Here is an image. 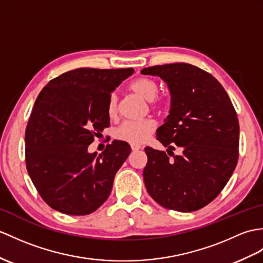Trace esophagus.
Segmentation results:
<instances>
[{
  "mask_svg": "<svg viewBox=\"0 0 263 263\" xmlns=\"http://www.w3.org/2000/svg\"><path fill=\"white\" fill-rule=\"evenodd\" d=\"M131 149H132V151H137L139 149H141V145H140V144H131Z\"/></svg>",
  "mask_w": 263,
  "mask_h": 263,
  "instance_id": "obj_1",
  "label": "esophagus"
}]
</instances>
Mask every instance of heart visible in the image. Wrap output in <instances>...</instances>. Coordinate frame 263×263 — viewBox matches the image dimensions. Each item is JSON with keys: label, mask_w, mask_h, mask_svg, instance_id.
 <instances>
[{"label": "heart", "mask_w": 263, "mask_h": 263, "mask_svg": "<svg viewBox=\"0 0 263 263\" xmlns=\"http://www.w3.org/2000/svg\"><path fill=\"white\" fill-rule=\"evenodd\" d=\"M129 88L140 99L151 102L156 106H160L162 104L160 100L155 99L158 94V84L155 79L150 77H138L130 83ZM106 111L109 119L117 118L118 99L114 94L109 96ZM155 130L156 122L149 119L142 121H126L118 127L115 136L122 141L129 142L131 144H140L146 141Z\"/></svg>", "instance_id": "b5f03b06"}]
</instances>
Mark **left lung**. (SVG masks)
I'll use <instances>...</instances> for the list:
<instances>
[{
  "label": "left lung",
  "mask_w": 263,
  "mask_h": 263,
  "mask_svg": "<svg viewBox=\"0 0 263 263\" xmlns=\"http://www.w3.org/2000/svg\"><path fill=\"white\" fill-rule=\"evenodd\" d=\"M160 77L172 103L157 139L166 152L145 146L143 179L150 196L168 210L195 212L217 197L239 158V120L227 91L210 72L179 63L143 68ZM178 146L180 155L172 149Z\"/></svg>",
  "instance_id": "obj_1"
}]
</instances>
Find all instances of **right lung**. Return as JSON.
Masks as SVG:
<instances>
[{"label":"right lung","instance_id":"obj_1","mask_svg":"<svg viewBox=\"0 0 263 263\" xmlns=\"http://www.w3.org/2000/svg\"><path fill=\"white\" fill-rule=\"evenodd\" d=\"M133 71L77 68L51 79L36 97L26 129V164L51 209L87 215L108 198L130 145L114 140L100 155L87 149L109 126L111 93Z\"/></svg>","mask_w":263,"mask_h":263}]
</instances>
